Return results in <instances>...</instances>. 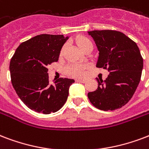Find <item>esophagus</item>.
<instances>
[{
  "label": "esophagus",
  "mask_w": 149,
  "mask_h": 149,
  "mask_svg": "<svg viewBox=\"0 0 149 149\" xmlns=\"http://www.w3.org/2000/svg\"><path fill=\"white\" fill-rule=\"evenodd\" d=\"M76 81H77V82H79V83H85L86 82V81H87V80H86V79H76Z\"/></svg>",
  "instance_id": "obj_1"
}]
</instances>
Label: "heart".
I'll return each instance as SVG.
<instances>
[{
  "instance_id": "b5f03b06",
  "label": "heart",
  "mask_w": 149,
  "mask_h": 149,
  "mask_svg": "<svg viewBox=\"0 0 149 149\" xmlns=\"http://www.w3.org/2000/svg\"><path fill=\"white\" fill-rule=\"evenodd\" d=\"M76 43L83 52H85L86 50L90 48V47H93V44L91 40L88 39L87 37H84V36L77 37ZM65 47H66L65 45H63V47H62L61 52H60V54H62L63 53V52L65 49ZM85 70H86V66L84 65L78 63V62H72V63H70L65 67V72L70 77L80 78V77H84L85 74H86Z\"/></svg>"
}]
</instances>
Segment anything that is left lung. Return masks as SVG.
I'll return each mask as SVG.
<instances>
[{
	"mask_svg": "<svg viewBox=\"0 0 149 149\" xmlns=\"http://www.w3.org/2000/svg\"><path fill=\"white\" fill-rule=\"evenodd\" d=\"M98 50L96 66L108 70L105 80L97 79L96 91L87 94L94 106L103 111L123 107L130 100L141 77L143 58L134 41L116 30L87 32Z\"/></svg>",
	"mask_w": 149,
	"mask_h": 149,
	"instance_id": "1",
	"label": "left lung"
}]
</instances>
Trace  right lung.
Segmentation results:
<instances>
[{
    "mask_svg": "<svg viewBox=\"0 0 149 149\" xmlns=\"http://www.w3.org/2000/svg\"><path fill=\"white\" fill-rule=\"evenodd\" d=\"M63 35L40 34L22 43L10 62L12 86L22 102L31 110L44 114L55 112L65 103L74 79L60 78L52 84L47 66L58 62Z\"/></svg>",
    "mask_w": 149,
    "mask_h": 149,
    "instance_id": "1",
    "label": "right lung"
}]
</instances>
